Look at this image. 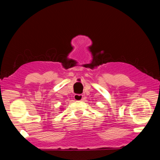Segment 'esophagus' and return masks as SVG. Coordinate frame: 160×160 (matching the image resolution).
<instances>
[{
  "instance_id": "esophagus-1",
  "label": "esophagus",
  "mask_w": 160,
  "mask_h": 160,
  "mask_svg": "<svg viewBox=\"0 0 160 160\" xmlns=\"http://www.w3.org/2000/svg\"><path fill=\"white\" fill-rule=\"evenodd\" d=\"M83 99V95L80 94H76L74 95V99L76 101H82Z\"/></svg>"
}]
</instances>
